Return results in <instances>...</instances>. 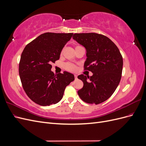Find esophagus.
Wrapping results in <instances>:
<instances>
[{
  "instance_id": "obj_1",
  "label": "esophagus",
  "mask_w": 146,
  "mask_h": 146,
  "mask_svg": "<svg viewBox=\"0 0 146 146\" xmlns=\"http://www.w3.org/2000/svg\"><path fill=\"white\" fill-rule=\"evenodd\" d=\"M74 77H75V79H77V75H74Z\"/></svg>"
}]
</instances>
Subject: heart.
<instances>
[{
  "label": "heart",
  "mask_w": 146,
  "mask_h": 146,
  "mask_svg": "<svg viewBox=\"0 0 146 146\" xmlns=\"http://www.w3.org/2000/svg\"><path fill=\"white\" fill-rule=\"evenodd\" d=\"M82 47V46H80V45H77L76 46V48H79V47ZM64 68L66 70H69V71H75V70H76V69H77L76 66H75L74 64H72L71 63H65L64 64Z\"/></svg>",
  "instance_id": "b5f03b06"
}]
</instances>
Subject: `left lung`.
<instances>
[{"instance_id": "obj_1", "label": "left lung", "mask_w": 146, "mask_h": 146, "mask_svg": "<svg viewBox=\"0 0 146 146\" xmlns=\"http://www.w3.org/2000/svg\"><path fill=\"white\" fill-rule=\"evenodd\" d=\"M75 39L86 48L85 70L92 76H78L83 86L78 91L80 99L88 104L104 102L115 91L122 77L123 59L119 48L105 35L96 33H75Z\"/></svg>"}]
</instances>
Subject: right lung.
I'll use <instances>...</instances> for the list:
<instances>
[{
	"mask_svg": "<svg viewBox=\"0 0 146 146\" xmlns=\"http://www.w3.org/2000/svg\"><path fill=\"white\" fill-rule=\"evenodd\" d=\"M72 33H45L29 43L22 53L19 74L29 98L41 106L55 104L62 99L66 87L74 80V75L64 71L55 74L52 63L59 60Z\"/></svg>",
	"mask_w": 146,
	"mask_h": 146,
	"instance_id": "1",
	"label": "right lung"
}]
</instances>
